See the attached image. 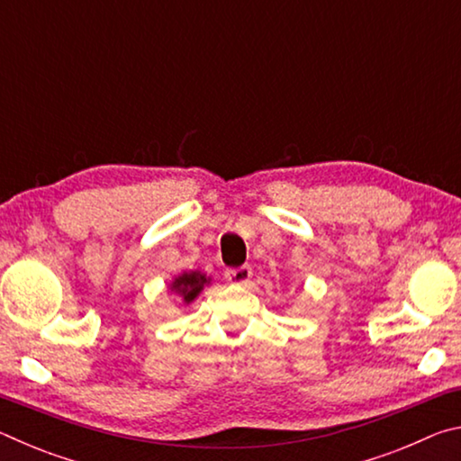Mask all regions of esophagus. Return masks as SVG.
Listing matches in <instances>:
<instances>
[{"instance_id":"esophagus-1","label":"esophagus","mask_w":461,"mask_h":461,"mask_svg":"<svg viewBox=\"0 0 461 461\" xmlns=\"http://www.w3.org/2000/svg\"><path fill=\"white\" fill-rule=\"evenodd\" d=\"M225 278L233 285H246L249 278H252V268L249 267H240V268H228L225 270Z\"/></svg>"}]
</instances>
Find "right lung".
I'll use <instances>...</instances> for the list:
<instances>
[{"mask_svg": "<svg viewBox=\"0 0 461 461\" xmlns=\"http://www.w3.org/2000/svg\"><path fill=\"white\" fill-rule=\"evenodd\" d=\"M209 280L205 275L201 272H183L181 276H176L173 283H170V291H175L178 296H183L185 305H189L194 299H197L199 293L203 291V286L209 285Z\"/></svg>", "mask_w": 461, "mask_h": 461, "instance_id": "right-lung-1", "label": "right lung"}]
</instances>
